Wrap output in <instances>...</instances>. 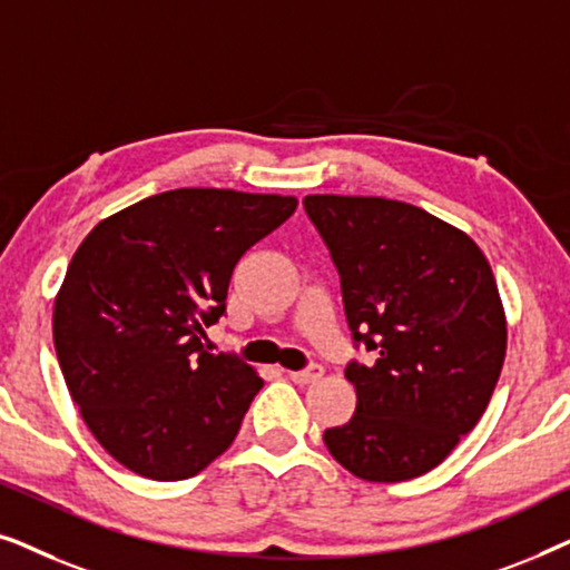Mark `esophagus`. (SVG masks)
I'll use <instances>...</instances> for the list:
<instances>
[{
    "mask_svg": "<svg viewBox=\"0 0 570 570\" xmlns=\"http://www.w3.org/2000/svg\"><path fill=\"white\" fill-rule=\"evenodd\" d=\"M322 373H324V368L318 363H308L306 368H301V371H291L287 373V376H291L295 384H314V381H318L322 379Z\"/></svg>",
    "mask_w": 570,
    "mask_h": 570,
    "instance_id": "1",
    "label": "esophagus"
}]
</instances>
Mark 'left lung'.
<instances>
[{
    "instance_id": "1",
    "label": "left lung",
    "mask_w": 570,
    "mask_h": 570,
    "mask_svg": "<svg viewBox=\"0 0 570 570\" xmlns=\"http://www.w3.org/2000/svg\"><path fill=\"white\" fill-rule=\"evenodd\" d=\"M337 267L357 407L326 428L337 462L368 482L431 472L478 425L505 357V316L478 244L425 209L381 197L303 199Z\"/></svg>"
}]
</instances>
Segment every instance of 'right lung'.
<instances>
[{"label":"right lung","mask_w":570,"mask_h":570,"mask_svg":"<svg viewBox=\"0 0 570 570\" xmlns=\"http://www.w3.org/2000/svg\"><path fill=\"white\" fill-rule=\"evenodd\" d=\"M298 199L230 189L155 194L98 223L69 262L53 347L90 433L116 462L174 482L236 439L264 381L207 353L240 256Z\"/></svg>","instance_id":"add662e5"}]
</instances>
